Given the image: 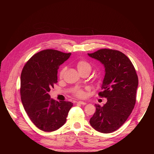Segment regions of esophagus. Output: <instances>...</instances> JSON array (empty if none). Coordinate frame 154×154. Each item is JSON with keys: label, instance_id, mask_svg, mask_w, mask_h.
I'll return each mask as SVG.
<instances>
[{"label": "esophagus", "instance_id": "34e87169", "mask_svg": "<svg viewBox=\"0 0 154 154\" xmlns=\"http://www.w3.org/2000/svg\"><path fill=\"white\" fill-rule=\"evenodd\" d=\"M78 103H79V104H81V105H86L87 103H85V102H84V101H78V102H77Z\"/></svg>", "mask_w": 154, "mask_h": 154}]
</instances>
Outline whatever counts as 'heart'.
<instances>
[{
	"mask_svg": "<svg viewBox=\"0 0 154 154\" xmlns=\"http://www.w3.org/2000/svg\"><path fill=\"white\" fill-rule=\"evenodd\" d=\"M77 68L78 71H83L85 69H91V65L88 63L87 62L85 61V60H80L77 63ZM66 67H63L61 69V71L60 72V78H62L63 75V74L66 71ZM74 94L78 97H83L85 96V92L82 89H76L74 92Z\"/></svg>",
	"mask_w": 154,
	"mask_h": 154,
	"instance_id": "1",
	"label": "heart"
}]
</instances>
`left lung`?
Masks as SVG:
<instances>
[{
  "label": "left lung",
  "mask_w": 154,
  "mask_h": 154,
  "mask_svg": "<svg viewBox=\"0 0 154 154\" xmlns=\"http://www.w3.org/2000/svg\"><path fill=\"white\" fill-rule=\"evenodd\" d=\"M90 57L100 61L105 67V76L99 96L107 102L103 106L95 104L96 112L90 124L97 131L111 133L128 119L136 103L138 77L132 63L119 51L102 49Z\"/></svg>",
  "instance_id": "1"
}]
</instances>
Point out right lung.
I'll return each instance as SVG.
<instances>
[{"mask_svg":"<svg viewBox=\"0 0 154 154\" xmlns=\"http://www.w3.org/2000/svg\"><path fill=\"white\" fill-rule=\"evenodd\" d=\"M71 53L46 49L27 61L20 76V95L24 108L31 122L41 130L53 132L66 122L73 103L57 101L49 94L57 83L58 69Z\"/></svg>","mask_w":154,"mask_h":154,"instance_id":"add662e5","label":"right lung"}]
</instances>
